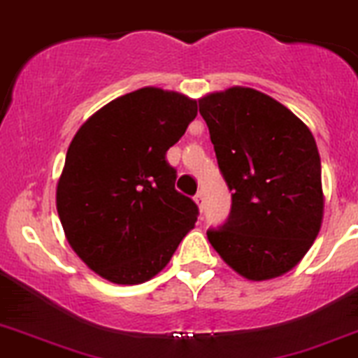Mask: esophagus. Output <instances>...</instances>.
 Instances as JSON below:
<instances>
[{
    "label": "esophagus",
    "instance_id": "obj_1",
    "mask_svg": "<svg viewBox=\"0 0 358 358\" xmlns=\"http://www.w3.org/2000/svg\"><path fill=\"white\" fill-rule=\"evenodd\" d=\"M194 199H196V203H197V206H199V210H203V208H204V192H203V190H199V192H197L196 196H194Z\"/></svg>",
    "mask_w": 358,
    "mask_h": 358
}]
</instances>
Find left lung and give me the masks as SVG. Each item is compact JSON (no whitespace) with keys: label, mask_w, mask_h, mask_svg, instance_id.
<instances>
[{"label":"left lung","mask_w":358,"mask_h":358,"mask_svg":"<svg viewBox=\"0 0 358 358\" xmlns=\"http://www.w3.org/2000/svg\"><path fill=\"white\" fill-rule=\"evenodd\" d=\"M199 113L232 192L227 220L206 231L211 246L253 282L290 271L324 215L313 134L282 103L245 87L206 96Z\"/></svg>","instance_id":"obj_1"}]
</instances>
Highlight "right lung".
Masks as SVG:
<instances>
[{
	"instance_id": "1",
	"label": "right lung",
	"mask_w": 358,
	"mask_h": 358,
	"mask_svg": "<svg viewBox=\"0 0 358 358\" xmlns=\"http://www.w3.org/2000/svg\"><path fill=\"white\" fill-rule=\"evenodd\" d=\"M196 115L194 99L145 87L103 106L69 143L57 213L76 255L108 282L150 280L197 222L166 161Z\"/></svg>"
}]
</instances>
